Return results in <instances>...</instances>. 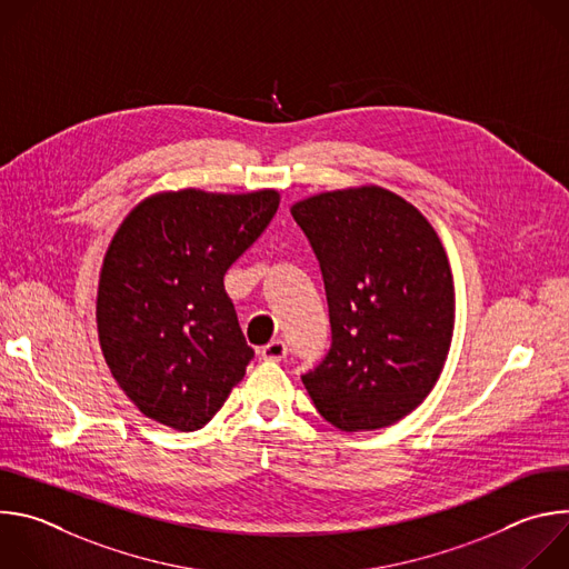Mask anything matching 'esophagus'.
Wrapping results in <instances>:
<instances>
[{"label":"esophagus","instance_id":"34e87169","mask_svg":"<svg viewBox=\"0 0 569 569\" xmlns=\"http://www.w3.org/2000/svg\"><path fill=\"white\" fill-rule=\"evenodd\" d=\"M259 353H261V358L268 360V362H279V360H283V358L288 356V347H286L283 340H272V342L266 345Z\"/></svg>","mask_w":569,"mask_h":569}]
</instances>
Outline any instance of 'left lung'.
Returning a JSON list of instances; mask_svg holds the SVG:
<instances>
[{
  "instance_id": "obj_1",
  "label": "left lung",
  "mask_w": 569,
  "mask_h": 569,
  "mask_svg": "<svg viewBox=\"0 0 569 569\" xmlns=\"http://www.w3.org/2000/svg\"><path fill=\"white\" fill-rule=\"evenodd\" d=\"M319 259L333 345L303 373L317 412L345 432L393 426L435 389L455 331V281L430 220L378 184L290 207Z\"/></svg>"
}]
</instances>
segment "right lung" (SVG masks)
I'll return each mask as SVG.
<instances>
[{"label": "right lung", "mask_w": 569, "mask_h": 569, "mask_svg": "<svg viewBox=\"0 0 569 569\" xmlns=\"http://www.w3.org/2000/svg\"><path fill=\"white\" fill-rule=\"evenodd\" d=\"M277 189L159 191L130 209L103 257L97 331L134 408L180 432L207 426L254 358L224 272L279 209Z\"/></svg>", "instance_id": "obj_1"}]
</instances>
